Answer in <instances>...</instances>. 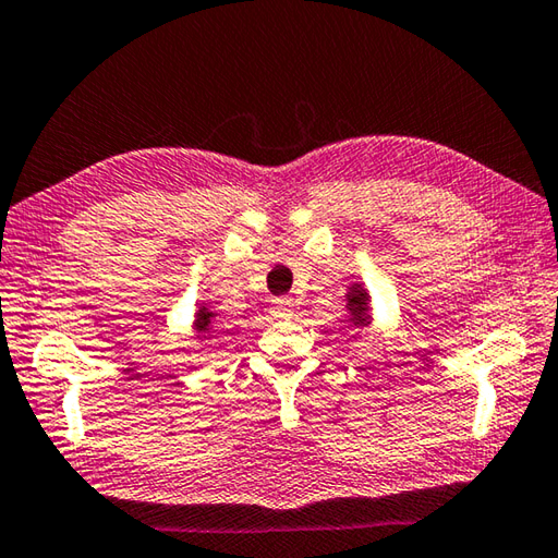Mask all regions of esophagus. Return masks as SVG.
Returning <instances> with one entry per match:
<instances>
[{"label":"esophagus","mask_w":558,"mask_h":558,"mask_svg":"<svg viewBox=\"0 0 558 558\" xmlns=\"http://www.w3.org/2000/svg\"><path fill=\"white\" fill-rule=\"evenodd\" d=\"M291 311H293V299L279 296V299L271 301V313L279 315V318H283V315H291Z\"/></svg>","instance_id":"1"}]
</instances>
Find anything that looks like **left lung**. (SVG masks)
Returning <instances> with one entry per match:
<instances>
[{
  "label": "left lung",
  "mask_w": 558,
  "mask_h": 558,
  "mask_svg": "<svg viewBox=\"0 0 558 558\" xmlns=\"http://www.w3.org/2000/svg\"><path fill=\"white\" fill-rule=\"evenodd\" d=\"M366 301H369V296H366V291L362 287H352V291L347 293V311H350L352 315V328L362 330L369 325V315H366Z\"/></svg>",
  "instance_id": "8db88e82"
}]
</instances>
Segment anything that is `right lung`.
Segmentation results:
<instances>
[{
  "label": "right lung",
  "instance_id": "right-lung-1",
  "mask_svg": "<svg viewBox=\"0 0 558 558\" xmlns=\"http://www.w3.org/2000/svg\"><path fill=\"white\" fill-rule=\"evenodd\" d=\"M194 328H196L198 335H204V338H211V332H214V313L208 311L206 306L196 313Z\"/></svg>",
  "mask_w": 558,
  "mask_h": 558
}]
</instances>
